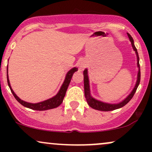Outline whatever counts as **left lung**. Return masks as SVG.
<instances>
[{
	"label": "left lung",
	"mask_w": 152,
	"mask_h": 152,
	"mask_svg": "<svg viewBox=\"0 0 152 152\" xmlns=\"http://www.w3.org/2000/svg\"><path fill=\"white\" fill-rule=\"evenodd\" d=\"M8 66H7V81H8V86H9L10 91H11V93L13 94V96L15 97V99H16L18 102L20 103L21 105L25 106L26 108H29V109H33V110H38V111H45V110L48 109H54V108L58 107L59 105H61V104L63 102L64 96H65V94L67 90L68 86H69V83L71 82V79L72 78L73 74H74L76 71H77V68L74 67L73 69H71L69 72L66 74L65 80H64V83H63L61 87L60 90L58 92V94L56 96H54L52 98L47 99V100L43 101V102H41L38 103H36V104H33V103H29L25 101H23L22 99H20L16 94H15V92L13 91V90L12 89L11 86H10L9 78H8Z\"/></svg>",
	"instance_id": "left-lung-1"
}]
</instances>
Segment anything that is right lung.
<instances>
[{
  "label": "right lung",
  "instance_id": "1",
  "mask_svg": "<svg viewBox=\"0 0 152 152\" xmlns=\"http://www.w3.org/2000/svg\"><path fill=\"white\" fill-rule=\"evenodd\" d=\"M129 38L131 43H132V46L133 47V49L134 51L136 52L137 56V66L139 68V71H138L137 74V80L136 82V85L134 86V89L132 90V91L131 92V94L128 96L126 97L123 102L117 104H106V103H103L100 101L96 100L93 97L91 96L90 93V86H89V80H88V70L85 69L83 71V83H84V94L85 97H86L87 103L91 107L93 108L94 109L99 110V111H112V110H115L119 109V108L123 107L124 106H125L128 103L131 99H132V97L134 96V94H135L136 91L137 89V87L139 86V82H140V78H141V73H140V66H139V55H138L137 49L136 48L135 46H134V40L132 38V36L130 35H128Z\"/></svg>",
  "mask_w": 152,
  "mask_h": 152
}]
</instances>
